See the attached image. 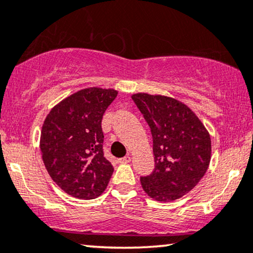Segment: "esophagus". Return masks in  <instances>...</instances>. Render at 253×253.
Segmentation results:
<instances>
[{
	"instance_id": "1",
	"label": "esophagus",
	"mask_w": 253,
	"mask_h": 253,
	"mask_svg": "<svg viewBox=\"0 0 253 253\" xmlns=\"http://www.w3.org/2000/svg\"><path fill=\"white\" fill-rule=\"evenodd\" d=\"M129 162H130L129 155H127V156H125L123 158H119V163H121V164H127V163H129Z\"/></svg>"
}]
</instances>
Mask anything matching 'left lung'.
<instances>
[{
    "instance_id": "8db88e82",
    "label": "left lung",
    "mask_w": 253,
    "mask_h": 253,
    "mask_svg": "<svg viewBox=\"0 0 253 253\" xmlns=\"http://www.w3.org/2000/svg\"><path fill=\"white\" fill-rule=\"evenodd\" d=\"M132 99L153 136L155 169L141 177L142 188L162 203L179 199L206 173L211 153L210 133L179 100L148 93H135Z\"/></svg>"
}]
</instances>
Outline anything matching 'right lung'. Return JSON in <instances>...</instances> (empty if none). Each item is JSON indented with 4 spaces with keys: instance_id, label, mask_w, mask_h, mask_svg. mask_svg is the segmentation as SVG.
Wrapping results in <instances>:
<instances>
[{
    "instance_id": "obj_1",
    "label": "right lung",
    "mask_w": 253,
    "mask_h": 253,
    "mask_svg": "<svg viewBox=\"0 0 253 253\" xmlns=\"http://www.w3.org/2000/svg\"><path fill=\"white\" fill-rule=\"evenodd\" d=\"M117 95L113 89L80 90L54 106L43 121L40 150L47 172L77 199L99 197L113 173L104 157L102 119Z\"/></svg>"
}]
</instances>
